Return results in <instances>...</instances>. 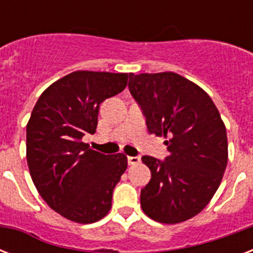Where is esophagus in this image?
Wrapping results in <instances>:
<instances>
[{"label":"esophagus","mask_w":253,"mask_h":253,"mask_svg":"<svg viewBox=\"0 0 253 253\" xmlns=\"http://www.w3.org/2000/svg\"><path fill=\"white\" fill-rule=\"evenodd\" d=\"M127 163H128L130 166H134V164L140 163V158H139V156H128V158H127Z\"/></svg>","instance_id":"1"}]
</instances>
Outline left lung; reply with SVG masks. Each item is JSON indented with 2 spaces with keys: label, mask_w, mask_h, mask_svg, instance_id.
Returning <instances> with one entry per match:
<instances>
[{
  "label": "left lung",
  "mask_w": 253,
  "mask_h": 253,
  "mask_svg": "<svg viewBox=\"0 0 253 253\" xmlns=\"http://www.w3.org/2000/svg\"><path fill=\"white\" fill-rule=\"evenodd\" d=\"M128 89L151 134L168 136L169 156H143L151 170L140 192L143 211L160 223H180L202 211L227 166V134L212 99L173 72L130 73Z\"/></svg>",
  "instance_id": "left-lung-1"
}]
</instances>
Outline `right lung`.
<instances>
[{
  "instance_id": "obj_1",
  "label": "right lung",
  "mask_w": 253,
  "mask_h": 253,
  "mask_svg": "<svg viewBox=\"0 0 253 253\" xmlns=\"http://www.w3.org/2000/svg\"><path fill=\"white\" fill-rule=\"evenodd\" d=\"M127 73L77 71L45 89L26 127L33 182L49 208L77 223H93L111 208L127 168L123 154L103 155L83 142L94 134L99 105L126 87Z\"/></svg>"
}]
</instances>
